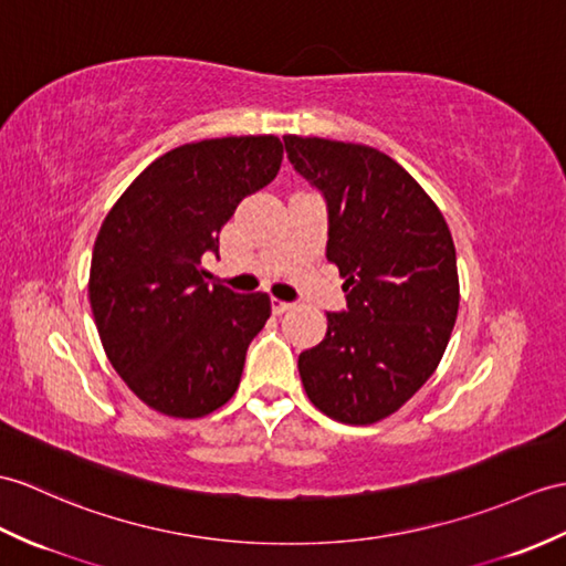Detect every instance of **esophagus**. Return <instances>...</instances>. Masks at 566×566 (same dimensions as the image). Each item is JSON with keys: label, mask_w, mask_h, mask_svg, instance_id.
Instances as JSON below:
<instances>
[{"label": "esophagus", "mask_w": 566, "mask_h": 566, "mask_svg": "<svg viewBox=\"0 0 566 566\" xmlns=\"http://www.w3.org/2000/svg\"><path fill=\"white\" fill-rule=\"evenodd\" d=\"M270 304H272V311H274V313H277V315L286 313L289 308H294V304H292V301H282V298H272V301H270Z\"/></svg>", "instance_id": "1"}]
</instances>
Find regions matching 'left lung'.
I'll return each instance as SVG.
<instances>
[{
    "instance_id": "obj_1",
    "label": "left lung",
    "mask_w": 566,
    "mask_h": 566,
    "mask_svg": "<svg viewBox=\"0 0 566 566\" xmlns=\"http://www.w3.org/2000/svg\"><path fill=\"white\" fill-rule=\"evenodd\" d=\"M286 159L327 207V260L345 311L298 354L308 400L345 424L392 415L437 369L458 315L455 245L439 207L384 151L284 137Z\"/></svg>"
}]
</instances>
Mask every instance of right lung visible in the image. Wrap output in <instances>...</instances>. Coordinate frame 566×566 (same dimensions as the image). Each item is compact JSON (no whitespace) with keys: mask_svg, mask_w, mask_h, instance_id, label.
<instances>
[{"mask_svg":"<svg viewBox=\"0 0 566 566\" xmlns=\"http://www.w3.org/2000/svg\"><path fill=\"white\" fill-rule=\"evenodd\" d=\"M282 166L280 137H221L170 149L133 180L94 243L88 301L101 343L135 396L195 419L229 402L270 296L209 286L202 255L243 197Z\"/></svg>","mask_w":566,"mask_h":566,"instance_id":"obj_1","label":"right lung"}]
</instances>
